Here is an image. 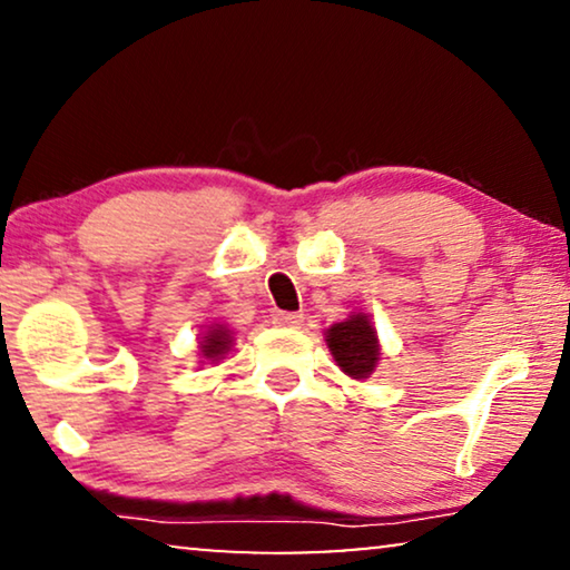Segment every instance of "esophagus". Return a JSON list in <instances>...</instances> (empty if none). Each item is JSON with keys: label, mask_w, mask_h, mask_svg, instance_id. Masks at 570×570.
I'll use <instances>...</instances> for the list:
<instances>
[{"label": "esophagus", "mask_w": 570, "mask_h": 570, "mask_svg": "<svg viewBox=\"0 0 570 570\" xmlns=\"http://www.w3.org/2000/svg\"><path fill=\"white\" fill-rule=\"evenodd\" d=\"M272 322H275V326H283V330H298L303 324V314H295V311H277V314L272 316Z\"/></svg>", "instance_id": "obj_1"}]
</instances>
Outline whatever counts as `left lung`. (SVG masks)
Here are the masks:
<instances>
[{"mask_svg":"<svg viewBox=\"0 0 570 570\" xmlns=\"http://www.w3.org/2000/svg\"><path fill=\"white\" fill-rule=\"evenodd\" d=\"M324 340L334 363L340 365L345 376L363 381L371 379V373L376 371L381 361L379 334L371 316L363 314V311H353L347 318L324 330Z\"/></svg>","mask_w":570,"mask_h":570,"instance_id":"left-lung-1","label":"left lung"}]
</instances>
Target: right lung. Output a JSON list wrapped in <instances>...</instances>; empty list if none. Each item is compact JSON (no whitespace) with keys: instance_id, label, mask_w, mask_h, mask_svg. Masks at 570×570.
Instances as JSON below:
<instances>
[{"instance_id":"add662e5","label":"right lung","mask_w":570,"mask_h":570,"mask_svg":"<svg viewBox=\"0 0 570 570\" xmlns=\"http://www.w3.org/2000/svg\"><path fill=\"white\" fill-rule=\"evenodd\" d=\"M233 345H236V340H233V332L225 324H209L207 330L199 334V355L209 363H220L223 357L230 353Z\"/></svg>"}]
</instances>
